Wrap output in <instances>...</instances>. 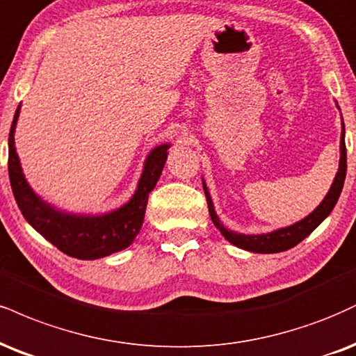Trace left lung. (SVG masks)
<instances>
[{
    "mask_svg": "<svg viewBox=\"0 0 356 356\" xmlns=\"http://www.w3.org/2000/svg\"><path fill=\"white\" fill-rule=\"evenodd\" d=\"M338 108V104H337ZM340 109V108H338ZM346 175V147H345V124L341 119V136H340V162H338V172L333 179L332 187L327 192V195L323 197L322 202L318 204V207L314 212L308 213L307 217H303L302 220L295 222L292 225L282 227V229L272 230L267 234H241L235 232V230L227 229V227L219 220L216 209H213V202L211 192L207 189V184L202 179V186L205 197H207V205H209V213H211V219L216 224L219 232L224 235L225 241H229L232 245L243 248V250L255 252V254H278V252H285L289 248H292L300 243L303 238L308 237L314 230L318 227L322 222L330 216V212L335 207L338 197L343 189Z\"/></svg>",
    "mask_w": 356,
    "mask_h": 356,
    "instance_id": "left-lung-1",
    "label": "left lung"
}]
</instances>
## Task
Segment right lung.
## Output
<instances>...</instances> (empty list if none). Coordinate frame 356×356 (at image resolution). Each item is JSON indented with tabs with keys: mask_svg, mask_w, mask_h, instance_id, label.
<instances>
[{
	"mask_svg": "<svg viewBox=\"0 0 356 356\" xmlns=\"http://www.w3.org/2000/svg\"><path fill=\"white\" fill-rule=\"evenodd\" d=\"M19 111L21 104L16 109L8 137V172L16 204L28 224L64 254L79 260L102 259L129 247L143 227L149 194L159 181L170 143L156 145L147 154L137 189L119 209L106 213L66 212L46 202L24 177L15 145Z\"/></svg>",
	"mask_w": 356,
	"mask_h": 356,
	"instance_id": "right-lung-1",
	"label": "right lung"
}]
</instances>
